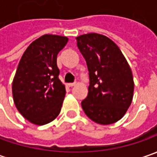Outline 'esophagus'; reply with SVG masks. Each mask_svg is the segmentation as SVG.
Listing matches in <instances>:
<instances>
[{
	"label": "esophagus",
	"instance_id": "esophagus-1",
	"mask_svg": "<svg viewBox=\"0 0 157 157\" xmlns=\"http://www.w3.org/2000/svg\"><path fill=\"white\" fill-rule=\"evenodd\" d=\"M75 85L76 83H69V84H68V86H69V87H72V86H74Z\"/></svg>",
	"mask_w": 157,
	"mask_h": 157
}]
</instances>
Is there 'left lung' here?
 I'll return each mask as SVG.
<instances>
[{
    "mask_svg": "<svg viewBox=\"0 0 157 157\" xmlns=\"http://www.w3.org/2000/svg\"><path fill=\"white\" fill-rule=\"evenodd\" d=\"M76 40L90 79L82 108L96 123H114L125 115L133 100L135 83L129 64L120 48L105 36L85 34Z\"/></svg>",
    "mask_w": 157,
    "mask_h": 157,
    "instance_id": "1",
    "label": "left lung"
}]
</instances>
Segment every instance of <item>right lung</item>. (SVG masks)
Segmentation results:
<instances>
[{
	"label": "right lung",
	"mask_w": 157,
	"mask_h": 157,
	"mask_svg": "<svg viewBox=\"0 0 157 157\" xmlns=\"http://www.w3.org/2000/svg\"><path fill=\"white\" fill-rule=\"evenodd\" d=\"M68 37L44 35L24 52L12 83V94L17 110L29 122L45 125L61 111L65 86L58 78V52Z\"/></svg>",
	"instance_id": "obj_1"
}]
</instances>
